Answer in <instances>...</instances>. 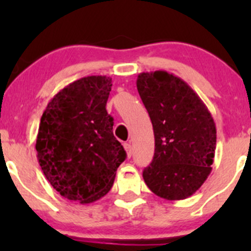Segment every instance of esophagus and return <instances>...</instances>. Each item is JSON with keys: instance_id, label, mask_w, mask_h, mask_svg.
<instances>
[{"instance_id": "obj_1", "label": "esophagus", "mask_w": 251, "mask_h": 251, "mask_svg": "<svg viewBox=\"0 0 251 251\" xmlns=\"http://www.w3.org/2000/svg\"><path fill=\"white\" fill-rule=\"evenodd\" d=\"M124 148H125L126 154H127L128 158H131V155H132V147H131L130 142H126V143H124Z\"/></svg>"}]
</instances>
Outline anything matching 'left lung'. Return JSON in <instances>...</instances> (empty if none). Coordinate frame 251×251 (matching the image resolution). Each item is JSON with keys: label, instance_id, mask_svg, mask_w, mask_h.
Returning <instances> with one entry per match:
<instances>
[{"label": "left lung", "instance_id": "left-lung-1", "mask_svg": "<svg viewBox=\"0 0 251 251\" xmlns=\"http://www.w3.org/2000/svg\"><path fill=\"white\" fill-rule=\"evenodd\" d=\"M136 83L155 140L144 182L160 198H188L211 173L216 149L211 113L188 83L168 72L141 73Z\"/></svg>", "mask_w": 251, "mask_h": 251}]
</instances>
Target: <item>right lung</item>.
Listing matches in <instances>:
<instances>
[{
	"mask_svg": "<svg viewBox=\"0 0 251 251\" xmlns=\"http://www.w3.org/2000/svg\"><path fill=\"white\" fill-rule=\"evenodd\" d=\"M111 77L92 75L60 90L41 116L37 160L62 197L90 204L110 191L126 151L107 113Z\"/></svg>",
	"mask_w": 251,
	"mask_h": 251,
	"instance_id": "1",
	"label": "right lung"
}]
</instances>
